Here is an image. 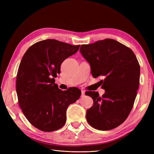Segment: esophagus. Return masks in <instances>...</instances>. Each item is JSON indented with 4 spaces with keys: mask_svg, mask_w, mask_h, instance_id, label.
<instances>
[{
    "mask_svg": "<svg viewBox=\"0 0 154 154\" xmlns=\"http://www.w3.org/2000/svg\"><path fill=\"white\" fill-rule=\"evenodd\" d=\"M82 97H84L85 96V91H82Z\"/></svg>",
    "mask_w": 154,
    "mask_h": 154,
    "instance_id": "34e87169",
    "label": "esophagus"
}]
</instances>
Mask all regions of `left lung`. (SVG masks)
I'll return each mask as SVG.
<instances>
[{"label": "left lung", "mask_w": 154, "mask_h": 154, "mask_svg": "<svg viewBox=\"0 0 154 154\" xmlns=\"http://www.w3.org/2000/svg\"><path fill=\"white\" fill-rule=\"evenodd\" d=\"M80 53L89 63L94 78H104L100 83L105 94L87 91L93 105L87 110L91 127L100 130L118 127L131 111L139 85L140 66L133 51L113 39L82 45Z\"/></svg>", "instance_id": "8db88e82"}]
</instances>
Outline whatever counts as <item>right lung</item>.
I'll use <instances>...</instances> for the list:
<instances>
[{"label": "right lung", "instance_id": "right-lung-1", "mask_svg": "<svg viewBox=\"0 0 154 154\" xmlns=\"http://www.w3.org/2000/svg\"><path fill=\"white\" fill-rule=\"evenodd\" d=\"M80 46L48 39L32 45L23 56L16 80L18 104L29 123L42 131L62 128L67 107L80 98V89L63 91L54 83L62 63Z\"/></svg>", "mask_w": 154, "mask_h": 154}]
</instances>
